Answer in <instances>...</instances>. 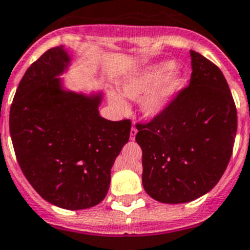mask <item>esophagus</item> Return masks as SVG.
Returning <instances> with one entry per match:
<instances>
[{
  "mask_svg": "<svg viewBox=\"0 0 250 250\" xmlns=\"http://www.w3.org/2000/svg\"><path fill=\"white\" fill-rule=\"evenodd\" d=\"M136 134H137V128L134 127V125H132V128H131V134H129V138H131V140L133 141L134 137H136Z\"/></svg>",
  "mask_w": 250,
  "mask_h": 250,
  "instance_id": "obj_1",
  "label": "esophagus"
}]
</instances>
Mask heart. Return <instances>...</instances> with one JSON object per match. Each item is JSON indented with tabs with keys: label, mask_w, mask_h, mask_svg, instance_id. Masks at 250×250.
<instances>
[{
	"label": "heart",
	"mask_w": 250,
	"mask_h": 250,
	"mask_svg": "<svg viewBox=\"0 0 250 250\" xmlns=\"http://www.w3.org/2000/svg\"><path fill=\"white\" fill-rule=\"evenodd\" d=\"M172 62L152 65L121 85V94L128 99H140L151 90L141 103V110L146 118L153 119L167 109L182 84L179 71L173 70ZM109 102L118 112L125 113L128 104L116 93H110Z\"/></svg>",
	"instance_id": "1"
}]
</instances>
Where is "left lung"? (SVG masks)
<instances>
[{
  "label": "left lung",
  "instance_id": "left-lung-1",
  "mask_svg": "<svg viewBox=\"0 0 250 250\" xmlns=\"http://www.w3.org/2000/svg\"><path fill=\"white\" fill-rule=\"evenodd\" d=\"M188 85L162 114L138 125L142 184L165 204L190 203L223 176L235 141L236 108L220 69L194 50Z\"/></svg>",
  "mask_w": 250,
  "mask_h": 250
}]
</instances>
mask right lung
<instances>
[{"label": "right lung", "instance_id": "right-lung-1", "mask_svg": "<svg viewBox=\"0 0 250 250\" xmlns=\"http://www.w3.org/2000/svg\"><path fill=\"white\" fill-rule=\"evenodd\" d=\"M70 60L58 46L32 62L11 104L10 133L17 162L36 192L62 209L82 210L107 195L131 121L99 116L101 93L65 90L59 77Z\"/></svg>", "mask_w": 250, "mask_h": 250}]
</instances>
